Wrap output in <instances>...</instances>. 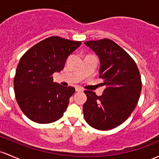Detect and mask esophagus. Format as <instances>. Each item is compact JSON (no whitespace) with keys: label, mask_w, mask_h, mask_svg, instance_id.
I'll use <instances>...</instances> for the list:
<instances>
[{"label":"esophagus","mask_w":159,"mask_h":159,"mask_svg":"<svg viewBox=\"0 0 159 159\" xmlns=\"http://www.w3.org/2000/svg\"><path fill=\"white\" fill-rule=\"evenodd\" d=\"M75 91H76L77 92H79V91H83V90L80 88H75Z\"/></svg>","instance_id":"1"}]
</instances>
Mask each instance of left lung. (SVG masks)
<instances>
[{
	"label": "left lung",
	"mask_w": 159,
	"mask_h": 159,
	"mask_svg": "<svg viewBox=\"0 0 159 159\" xmlns=\"http://www.w3.org/2000/svg\"><path fill=\"white\" fill-rule=\"evenodd\" d=\"M100 58L99 77L106 88L101 96L84 91V119L91 127L110 130L126 121L136 108L142 90L139 71L133 58L109 39L87 41Z\"/></svg>",
	"instance_id": "1"
}]
</instances>
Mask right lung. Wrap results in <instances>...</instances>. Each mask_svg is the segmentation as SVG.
Segmentation results:
<instances>
[{
	"label": "right lung",
	"instance_id": "obj_1",
	"mask_svg": "<svg viewBox=\"0 0 159 159\" xmlns=\"http://www.w3.org/2000/svg\"><path fill=\"white\" fill-rule=\"evenodd\" d=\"M81 44L79 41L50 36L21 57L13 88L20 108L30 120L45 124L63 116L75 89L53 82L52 75L64 68L69 55Z\"/></svg>",
	"mask_w": 159,
	"mask_h": 159
}]
</instances>
